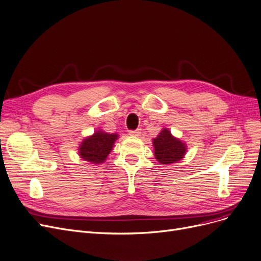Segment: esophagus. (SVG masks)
Here are the masks:
<instances>
[{"mask_svg": "<svg viewBox=\"0 0 261 261\" xmlns=\"http://www.w3.org/2000/svg\"><path fill=\"white\" fill-rule=\"evenodd\" d=\"M129 135H131V137H140L141 135V130L138 129V130H131L129 131Z\"/></svg>", "mask_w": 261, "mask_h": 261, "instance_id": "esophagus-1", "label": "esophagus"}]
</instances>
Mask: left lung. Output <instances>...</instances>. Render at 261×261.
Segmentation results:
<instances>
[{
	"label": "left lung",
	"instance_id": "8db88e82",
	"mask_svg": "<svg viewBox=\"0 0 261 261\" xmlns=\"http://www.w3.org/2000/svg\"><path fill=\"white\" fill-rule=\"evenodd\" d=\"M154 156L161 164H172L179 162L187 151V145L173 137L171 131L164 128L152 141Z\"/></svg>",
	"mask_w": 261,
	"mask_h": 261
}]
</instances>
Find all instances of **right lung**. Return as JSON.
<instances>
[{
	"mask_svg": "<svg viewBox=\"0 0 261 261\" xmlns=\"http://www.w3.org/2000/svg\"><path fill=\"white\" fill-rule=\"evenodd\" d=\"M118 134H110L102 130L96 131L93 135L84 139L79 147V154L84 161L92 164L103 163L113 149V145Z\"/></svg>",
	"mask_w": 261,
	"mask_h": 261,
	"instance_id": "right-lung-1",
	"label": "right lung"
}]
</instances>
